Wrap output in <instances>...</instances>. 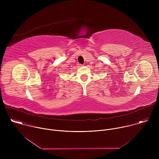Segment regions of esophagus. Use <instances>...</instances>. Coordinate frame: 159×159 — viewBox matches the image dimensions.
<instances>
[{
    "label": "esophagus",
    "mask_w": 159,
    "mask_h": 159,
    "mask_svg": "<svg viewBox=\"0 0 159 159\" xmlns=\"http://www.w3.org/2000/svg\"><path fill=\"white\" fill-rule=\"evenodd\" d=\"M79 66H82V65H81V64H79Z\"/></svg>",
    "instance_id": "1"
}]
</instances>
